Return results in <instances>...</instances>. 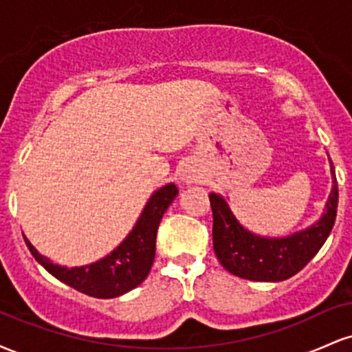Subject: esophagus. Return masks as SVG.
<instances>
[{
  "mask_svg": "<svg viewBox=\"0 0 352 352\" xmlns=\"http://www.w3.org/2000/svg\"><path fill=\"white\" fill-rule=\"evenodd\" d=\"M182 180L187 182V184H193V182H197V175L193 172L185 170L184 173H182Z\"/></svg>",
  "mask_w": 352,
  "mask_h": 352,
  "instance_id": "obj_1",
  "label": "esophagus"
}]
</instances>
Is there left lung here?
Segmentation results:
<instances>
[{
  "instance_id": "1",
  "label": "left lung",
  "mask_w": 352,
  "mask_h": 352,
  "mask_svg": "<svg viewBox=\"0 0 352 352\" xmlns=\"http://www.w3.org/2000/svg\"><path fill=\"white\" fill-rule=\"evenodd\" d=\"M333 190L326 213L316 225L286 238H263L241 227L217 193L210 195L213 212V250L227 272L252 281H283L301 272L328 240L338 212V180L331 162Z\"/></svg>"
}]
</instances>
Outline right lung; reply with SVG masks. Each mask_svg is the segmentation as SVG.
<instances>
[{"mask_svg":"<svg viewBox=\"0 0 352 352\" xmlns=\"http://www.w3.org/2000/svg\"><path fill=\"white\" fill-rule=\"evenodd\" d=\"M177 193L179 188L173 184L157 190L147 201L142 215L129 236L98 263L80 266V268L54 265L46 256L39 254L28 238H24V241L36 261L41 263L52 276L69 285L71 288L87 296L104 298V300L120 296L139 286L151 272L155 258L157 230Z\"/></svg>","mask_w":352,"mask_h":352,"instance_id":"right-lung-1","label":"right lung"}]
</instances>
